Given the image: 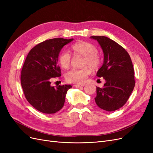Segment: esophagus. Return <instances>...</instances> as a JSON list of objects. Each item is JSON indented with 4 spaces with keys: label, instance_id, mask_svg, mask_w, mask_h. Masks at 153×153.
Returning <instances> with one entry per match:
<instances>
[{
    "label": "esophagus",
    "instance_id": "esophagus-1",
    "mask_svg": "<svg viewBox=\"0 0 153 153\" xmlns=\"http://www.w3.org/2000/svg\"><path fill=\"white\" fill-rule=\"evenodd\" d=\"M85 85V84H75L74 85V86H75V87H84Z\"/></svg>",
    "mask_w": 153,
    "mask_h": 153
}]
</instances>
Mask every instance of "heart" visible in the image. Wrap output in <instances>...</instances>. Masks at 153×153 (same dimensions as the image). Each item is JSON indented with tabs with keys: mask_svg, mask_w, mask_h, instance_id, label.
<instances>
[{
	"mask_svg": "<svg viewBox=\"0 0 153 153\" xmlns=\"http://www.w3.org/2000/svg\"><path fill=\"white\" fill-rule=\"evenodd\" d=\"M72 50L75 55H79L84 56L82 66L89 65L92 68L98 67L101 62L100 54L97 52L95 46L86 41H79L72 46ZM71 55L68 52H62L59 57V62L61 66L68 69L70 66ZM91 73L89 67H84L81 69H73L66 73L65 78L67 82L75 84L84 83Z\"/></svg>",
	"mask_w": 153,
	"mask_h": 153,
	"instance_id": "b5f03b06",
	"label": "heart"
}]
</instances>
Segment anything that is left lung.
Returning <instances> with one entry per match:
<instances>
[{"label":"left lung","mask_w":153,"mask_h":153,"mask_svg":"<svg viewBox=\"0 0 153 153\" xmlns=\"http://www.w3.org/2000/svg\"><path fill=\"white\" fill-rule=\"evenodd\" d=\"M98 41L104 54L102 66L96 76L106 82L102 88L96 87V105L101 109L112 112L126 103L135 85L134 69L130 56L123 47L105 36H91Z\"/></svg>","instance_id":"left-lung-1"}]
</instances>
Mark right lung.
I'll use <instances>...</instances> for the list:
<instances>
[{"label": "right lung", "instance_id": "obj_1", "mask_svg": "<svg viewBox=\"0 0 153 153\" xmlns=\"http://www.w3.org/2000/svg\"><path fill=\"white\" fill-rule=\"evenodd\" d=\"M73 39L46 40L32 48L27 55L21 72V85L25 98L39 112L55 114L61 110L71 85H51L54 78L61 76L58 57L64 45Z\"/></svg>", "mask_w": 153, "mask_h": 153}]
</instances>
